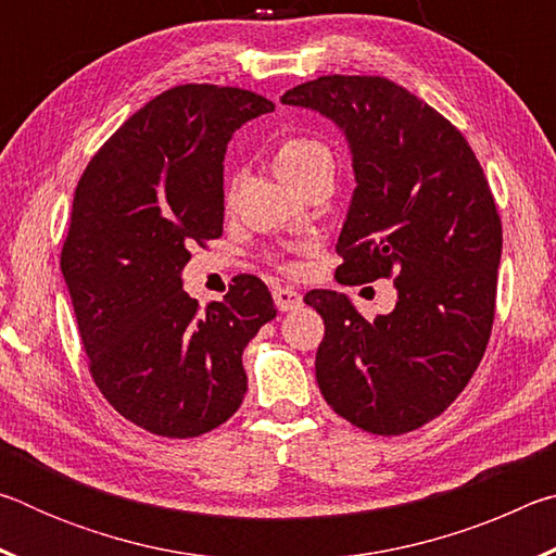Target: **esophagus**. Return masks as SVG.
<instances>
[{
	"mask_svg": "<svg viewBox=\"0 0 556 556\" xmlns=\"http://www.w3.org/2000/svg\"><path fill=\"white\" fill-rule=\"evenodd\" d=\"M271 296H275V304L279 312H296V308L304 304V299H301L299 291L291 287H275Z\"/></svg>",
	"mask_w": 556,
	"mask_h": 556,
	"instance_id": "34e87169",
	"label": "esophagus"
}]
</instances>
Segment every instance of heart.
<instances>
[{
    "mask_svg": "<svg viewBox=\"0 0 556 556\" xmlns=\"http://www.w3.org/2000/svg\"><path fill=\"white\" fill-rule=\"evenodd\" d=\"M333 152L324 142L314 137H287L275 152V168L281 178H287L291 186L306 184L324 172H333ZM235 195V181L228 186V203Z\"/></svg>",
    "mask_w": 556,
    "mask_h": 556,
    "instance_id": "1",
    "label": "heart"
}]
</instances>
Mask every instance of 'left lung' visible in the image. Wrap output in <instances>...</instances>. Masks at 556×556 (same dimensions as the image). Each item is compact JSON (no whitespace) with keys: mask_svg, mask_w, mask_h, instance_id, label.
<instances>
[{"mask_svg":"<svg viewBox=\"0 0 556 556\" xmlns=\"http://www.w3.org/2000/svg\"><path fill=\"white\" fill-rule=\"evenodd\" d=\"M281 105L331 119L351 149L336 279L394 277L397 289L375 321L341 291H308L326 324L318 388L370 434L419 429L464 392L491 338L503 228L483 168L448 119L388 78L324 75Z\"/></svg>","mask_w":556,"mask_h":556,"instance_id":"left-lung-1","label":"left lung"}]
</instances>
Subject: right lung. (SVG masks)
<instances>
[{
	"instance_id": "add662e5",
	"label": "right lung",
	"mask_w": 556,
	"mask_h": 556,
	"mask_svg": "<svg viewBox=\"0 0 556 556\" xmlns=\"http://www.w3.org/2000/svg\"><path fill=\"white\" fill-rule=\"evenodd\" d=\"M271 110L240 88H172L108 139L75 188L61 269L92 380L152 434L201 437L228 421L248 392L242 351L277 316L252 275L205 312L181 279L188 248L223 235L235 129Z\"/></svg>"
}]
</instances>
